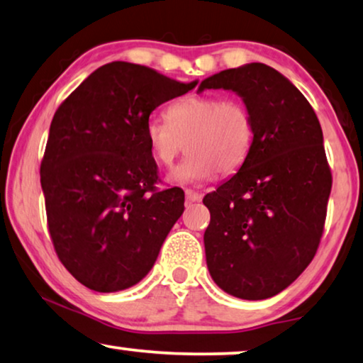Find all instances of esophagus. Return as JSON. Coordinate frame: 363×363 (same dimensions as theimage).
Segmentation results:
<instances>
[{"label":"esophagus","mask_w":363,"mask_h":363,"mask_svg":"<svg viewBox=\"0 0 363 363\" xmlns=\"http://www.w3.org/2000/svg\"><path fill=\"white\" fill-rule=\"evenodd\" d=\"M185 198H186V201H190V203H198V201H201L203 196L198 191L185 190Z\"/></svg>","instance_id":"esophagus-1"}]
</instances>
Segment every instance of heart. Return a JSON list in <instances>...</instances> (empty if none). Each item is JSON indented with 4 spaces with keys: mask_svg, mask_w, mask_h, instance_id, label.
I'll use <instances>...</instances> for the list:
<instances>
[{
    "mask_svg": "<svg viewBox=\"0 0 363 363\" xmlns=\"http://www.w3.org/2000/svg\"><path fill=\"white\" fill-rule=\"evenodd\" d=\"M165 119H149L144 133L152 157L167 169L186 144L190 155L170 173L172 183L208 182L218 172L230 175L254 144V118L239 99L188 96L170 104Z\"/></svg>",
    "mask_w": 363,
    "mask_h": 363,
    "instance_id": "obj_1",
    "label": "heart"
}]
</instances>
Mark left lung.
Here are the masks:
<instances>
[{
	"label": "left lung",
	"mask_w": 363,
	"mask_h": 363,
	"mask_svg": "<svg viewBox=\"0 0 363 363\" xmlns=\"http://www.w3.org/2000/svg\"><path fill=\"white\" fill-rule=\"evenodd\" d=\"M230 90L255 124L239 172L204 196L209 275L229 295L267 299L290 286L316 254L333 177L323 129L303 93L265 64L229 68L198 91Z\"/></svg>",
	"instance_id": "1"
}]
</instances>
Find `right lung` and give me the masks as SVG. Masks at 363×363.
<instances>
[{
	"instance_id": "add662e5",
	"label": "right lung",
	"mask_w": 363,
	"mask_h": 363,
	"mask_svg": "<svg viewBox=\"0 0 363 363\" xmlns=\"http://www.w3.org/2000/svg\"><path fill=\"white\" fill-rule=\"evenodd\" d=\"M194 86L111 62L55 111L40 164L47 224L60 262L90 290L114 293L143 280L182 216L183 191L155 190L144 130L157 106Z\"/></svg>"
}]
</instances>
